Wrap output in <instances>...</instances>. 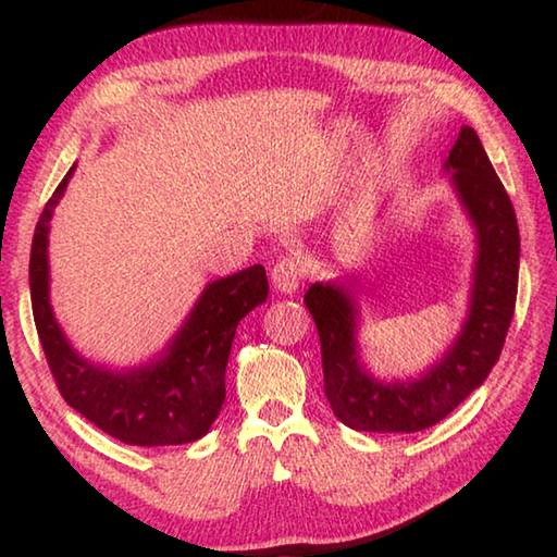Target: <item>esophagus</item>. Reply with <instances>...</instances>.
Instances as JSON below:
<instances>
[{
  "label": "esophagus",
  "mask_w": 557,
  "mask_h": 557,
  "mask_svg": "<svg viewBox=\"0 0 557 557\" xmlns=\"http://www.w3.org/2000/svg\"><path fill=\"white\" fill-rule=\"evenodd\" d=\"M270 280L272 285H275L277 292L282 295H289V292H295L301 282V268H299V260H295L292 256L280 258L275 262V268L270 272Z\"/></svg>",
  "instance_id": "34e87169"
}]
</instances>
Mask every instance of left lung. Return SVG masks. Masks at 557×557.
<instances>
[{"label": "left lung", "mask_w": 557, "mask_h": 557, "mask_svg": "<svg viewBox=\"0 0 557 557\" xmlns=\"http://www.w3.org/2000/svg\"><path fill=\"white\" fill-rule=\"evenodd\" d=\"M447 166L476 225L479 256L467 324L457 344L420 381L383 385L369 379L356 354V309L344 289L312 285L305 295L322 342L324 393L338 420L361 432H418L442 418L486 381L502 356L518 292V223L502 178L479 143L461 127Z\"/></svg>", "instance_id": "left-lung-1"}]
</instances>
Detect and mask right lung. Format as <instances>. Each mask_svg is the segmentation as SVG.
<instances>
[{
	"label": "right lung",
	"instance_id": "obj_1",
	"mask_svg": "<svg viewBox=\"0 0 557 557\" xmlns=\"http://www.w3.org/2000/svg\"><path fill=\"white\" fill-rule=\"evenodd\" d=\"M71 174L73 169L44 206L29 260L34 322L59 393L73 410L125 445L159 447L199 440L223 408L225 366L235 329L250 309L268 299L265 268L252 265L211 282L162 361L129 373L90 366L65 342L49 305L46 235L53 206Z\"/></svg>",
	"mask_w": 557,
	"mask_h": 557
}]
</instances>
